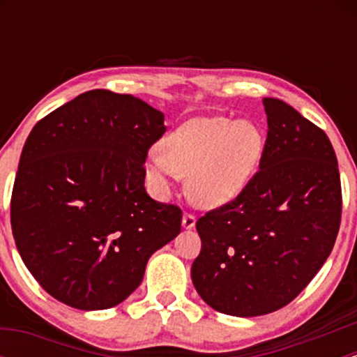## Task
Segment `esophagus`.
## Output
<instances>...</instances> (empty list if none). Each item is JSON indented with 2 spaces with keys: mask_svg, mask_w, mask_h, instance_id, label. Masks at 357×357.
Listing matches in <instances>:
<instances>
[{
  "mask_svg": "<svg viewBox=\"0 0 357 357\" xmlns=\"http://www.w3.org/2000/svg\"><path fill=\"white\" fill-rule=\"evenodd\" d=\"M195 223H196L195 215H192V213H184V215H183V227L186 228V230H191V228L195 227Z\"/></svg>",
  "mask_w": 357,
  "mask_h": 357,
  "instance_id": "34e87169",
  "label": "esophagus"
}]
</instances>
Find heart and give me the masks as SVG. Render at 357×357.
<instances>
[{
  "instance_id": "1",
  "label": "heart",
  "mask_w": 357,
  "mask_h": 357,
  "mask_svg": "<svg viewBox=\"0 0 357 357\" xmlns=\"http://www.w3.org/2000/svg\"><path fill=\"white\" fill-rule=\"evenodd\" d=\"M264 151L260 129L248 121L199 117L165 137L147 159V176L159 192L188 176V192L202 206H220L247 186Z\"/></svg>"
}]
</instances>
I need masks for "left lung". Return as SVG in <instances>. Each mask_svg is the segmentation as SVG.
<instances>
[{
    "label": "left lung",
    "mask_w": 357,
    "mask_h": 357,
    "mask_svg": "<svg viewBox=\"0 0 357 357\" xmlns=\"http://www.w3.org/2000/svg\"><path fill=\"white\" fill-rule=\"evenodd\" d=\"M260 169L240 195L196 221L202 252L191 278L221 314L253 317L296 298L337 238L342 191L326 132L278 99H264Z\"/></svg>",
    "instance_id": "obj_1"
}]
</instances>
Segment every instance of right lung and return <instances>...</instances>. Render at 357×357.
<instances>
[{"mask_svg": "<svg viewBox=\"0 0 357 357\" xmlns=\"http://www.w3.org/2000/svg\"><path fill=\"white\" fill-rule=\"evenodd\" d=\"M165 114L129 93L89 90L36 122L11 192V230L45 292L80 310L121 304L151 255L181 231V208L144 178Z\"/></svg>", "mask_w": 357, "mask_h": 357, "instance_id": "1", "label": "right lung"}]
</instances>
